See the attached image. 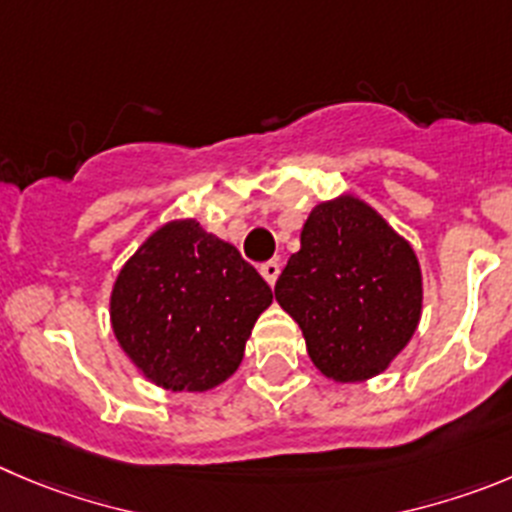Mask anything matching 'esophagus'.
<instances>
[{"label": "esophagus", "mask_w": 512, "mask_h": 512, "mask_svg": "<svg viewBox=\"0 0 512 512\" xmlns=\"http://www.w3.org/2000/svg\"><path fill=\"white\" fill-rule=\"evenodd\" d=\"M260 272H262V278L267 280V285H275V280H278V275H280V262L278 260H270V262H265V265L260 267Z\"/></svg>", "instance_id": "esophagus-1"}]
</instances>
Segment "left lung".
<instances>
[{
	"mask_svg": "<svg viewBox=\"0 0 512 512\" xmlns=\"http://www.w3.org/2000/svg\"><path fill=\"white\" fill-rule=\"evenodd\" d=\"M275 300L303 331L315 369L358 384L384 374L417 333L422 267L369 202L341 194L310 209Z\"/></svg>",
	"mask_w": 512,
	"mask_h": 512,
	"instance_id": "8db88e82",
	"label": "left lung"
}]
</instances>
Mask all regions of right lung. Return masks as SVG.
<instances>
[{"label":"right lung","mask_w":512,"mask_h":512,"mask_svg":"<svg viewBox=\"0 0 512 512\" xmlns=\"http://www.w3.org/2000/svg\"><path fill=\"white\" fill-rule=\"evenodd\" d=\"M272 290L237 247L197 219H171L126 260L111 290V328L131 364L166 391H202L240 369Z\"/></svg>","instance_id":"obj_1"}]
</instances>
